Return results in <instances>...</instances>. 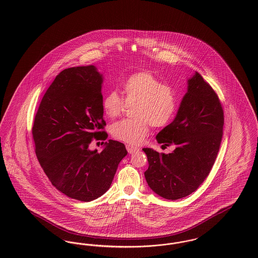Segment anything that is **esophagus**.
Returning a JSON list of instances; mask_svg holds the SVG:
<instances>
[{"instance_id": "obj_1", "label": "esophagus", "mask_w": 258, "mask_h": 258, "mask_svg": "<svg viewBox=\"0 0 258 258\" xmlns=\"http://www.w3.org/2000/svg\"><path fill=\"white\" fill-rule=\"evenodd\" d=\"M125 147H126V150H127V152H128L130 154H135V153L139 151V148L133 146V145H131V144H126Z\"/></svg>"}]
</instances>
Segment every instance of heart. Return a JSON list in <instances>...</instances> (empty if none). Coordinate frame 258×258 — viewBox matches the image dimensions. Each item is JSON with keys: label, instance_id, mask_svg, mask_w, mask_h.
<instances>
[{"label": "heart", "instance_id": "obj_1", "mask_svg": "<svg viewBox=\"0 0 258 258\" xmlns=\"http://www.w3.org/2000/svg\"><path fill=\"white\" fill-rule=\"evenodd\" d=\"M123 98L117 92H108L102 99V109L106 117L115 119L125 106H133V119L114 123L113 137L131 144L141 143L149 134L150 124L162 127L170 123L177 109L175 89L150 72L132 74L123 81Z\"/></svg>", "mask_w": 258, "mask_h": 258}]
</instances>
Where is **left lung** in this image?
<instances>
[{
  "label": "left lung",
  "instance_id": "1",
  "mask_svg": "<svg viewBox=\"0 0 258 258\" xmlns=\"http://www.w3.org/2000/svg\"><path fill=\"white\" fill-rule=\"evenodd\" d=\"M223 110L213 88L196 73L171 123L157 135L161 148L175 146L170 154L144 148L149 167L148 185L158 196L177 200L196 191L211 171L219 153Z\"/></svg>",
  "mask_w": 258,
  "mask_h": 258
}]
</instances>
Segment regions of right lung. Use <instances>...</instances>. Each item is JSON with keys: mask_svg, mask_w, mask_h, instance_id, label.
I'll list each match as a JSON object with an SVG mask.
<instances>
[{"mask_svg": "<svg viewBox=\"0 0 258 258\" xmlns=\"http://www.w3.org/2000/svg\"><path fill=\"white\" fill-rule=\"evenodd\" d=\"M95 66L63 70L47 89L37 109L32 134L43 171L67 197L89 202L110 187L127 151L115 140L90 150L94 138L105 140L101 87Z\"/></svg>", "mask_w": 258, "mask_h": 258, "instance_id": "1", "label": "right lung"}]
</instances>
